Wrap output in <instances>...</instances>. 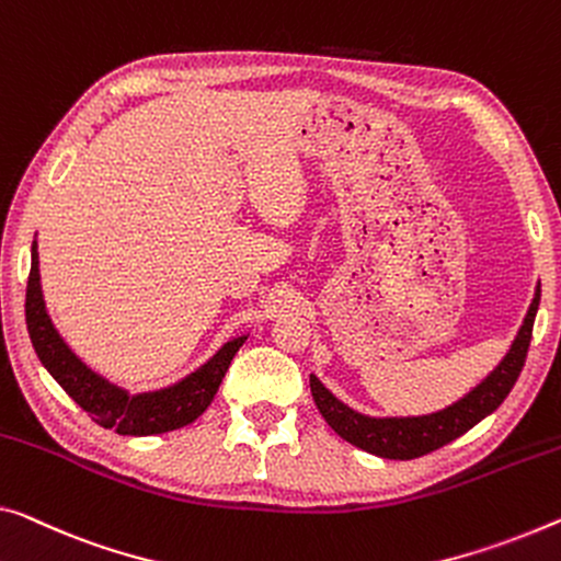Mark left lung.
I'll list each match as a JSON object with an SVG mask.
<instances>
[{"mask_svg": "<svg viewBox=\"0 0 561 561\" xmlns=\"http://www.w3.org/2000/svg\"><path fill=\"white\" fill-rule=\"evenodd\" d=\"M539 298L541 288L537 286L531 306L527 316H524L522 329L516 331V339L512 341L506 356L499 360V366L491 370L484 381L473 386L469 393H463L451 407L424 413V416H366V413L351 409L348 403L335 399L321 383V378L310 374V393H313L316 407L323 413V419L329 421V426L335 434L346 438L348 444L358 446V449L381 456V459L407 461L442 449L444 444L467 434L481 419L494 413L514 389L529 351Z\"/></svg>", "mask_w": 561, "mask_h": 561, "instance_id": "left-lung-1", "label": "left lung"}]
</instances>
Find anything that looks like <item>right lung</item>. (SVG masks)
I'll return each instance as SVG.
<instances>
[{"label": "right lung", "instance_id": "right-lung-1", "mask_svg": "<svg viewBox=\"0 0 561 561\" xmlns=\"http://www.w3.org/2000/svg\"><path fill=\"white\" fill-rule=\"evenodd\" d=\"M24 313H27L32 346L37 351L42 366L49 370V376L70 393L75 403H80L90 413L94 424L117 431L123 436L165 434V431L193 424L210 407L232 356L248 339V335H238V339L222 343L218 353L205 360L201 368L180 378L178 383L165 386V389L142 393L125 391L123 386L110 383L105 376H100L98 370L84 364L51 323L45 296H42L37 240L32 243V268Z\"/></svg>", "mask_w": 561, "mask_h": 561}]
</instances>
